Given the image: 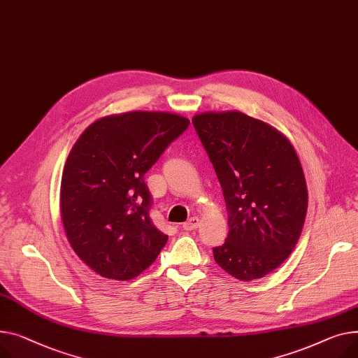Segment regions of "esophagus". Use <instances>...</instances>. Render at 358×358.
I'll return each mask as SVG.
<instances>
[{
  "instance_id": "obj_1",
  "label": "esophagus",
  "mask_w": 358,
  "mask_h": 358,
  "mask_svg": "<svg viewBox=\"0 0 358 358\" xmlns=\"http://www.w3.org/2000/svg\"><path fill=\"white\" fill-rule=\"evenodd\" d=\"M199 226H200V219L199 217H192L182 224V229L187 230V231H192V230H196Z\"/></svg>"
}]
</instances>
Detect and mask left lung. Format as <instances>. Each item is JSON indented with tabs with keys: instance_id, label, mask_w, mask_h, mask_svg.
<instances>
[{
	"instance_id": "obj_1",
	"label": "left lung",
	"mask_w": 358,
	"mask_h": 358,
	"mask_svg": "<svg viewBox=\"0 0 358 358\" xmlns=\"http://www.w3.org/2000/svg\"><path fill=\"white\" fill-rule=\"evenodd\" d=\"M193 125L214 166L226 201L229 234L214 248L217 265L249 282L280 266L296 246L308 188L291 141L239 110L201 112Z\"/></svg>"
}]
</instances>
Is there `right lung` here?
<instances>
[{
    "label": "right lung",
    "instance_id": "1",
    "mask_svg": "<svg viewBox=\"0 0 358 358\" xmlns=\"http://www.w3.org/2000/svg\"><path fill=\"white\" fill-rule=\"evenodd\" d=\"M188 125L177 113L132 110L99 117L75 142L60 214L70 246L98 275L134 279L169 241L151 222L144 174Z\"/></svg>",
    "mask_w": 358,
    "mask_h": 358
}]
</instances>
